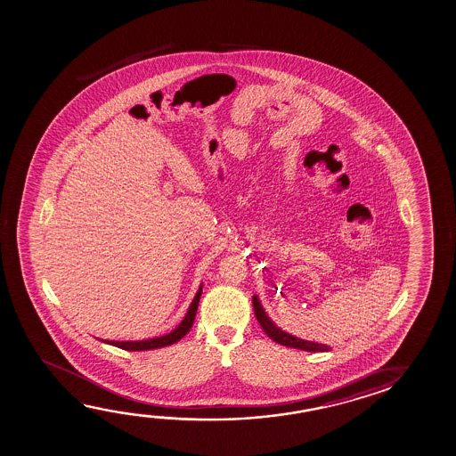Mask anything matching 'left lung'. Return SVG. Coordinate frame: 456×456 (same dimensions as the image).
Listing matches in <instances>:
<instances>
[{
    "instance_id": "obj_1",
    "label": "left lung",
    "mask_w": 456,
    "mask_h": 456,
    "mask_svg": "<svg viewBox=\"0 0 456 456\" xmlns=\"http://www.w3.org/2000/svg\"><path fill=\"white\" fill-rule=\"evenodd\" d=\"M253 306L254 314L259 321L260 327L264 329L266 335L273 339L274 343L281 344V346H286V347H295V349H300V351L306 352H329V346L325 344L314 343V341H306V339H300V338L294 337V335H289L286 331H282L280 327L274 325L273 321L266 315L265 311L260 305L259 298L254 295L253 297Z\"/></svg>"
}]
</instances>
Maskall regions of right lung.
<instances>
[{
  "instance_id": "right-lung-1",
  "label": "right lung",
  "mask_w": 456,
  "mask_h": 456,
  "mask_svg": "<svg viewBox=\"0 0 456 456\" xmlns=\"http://www.w3.org/2000/svg\"><path fill=\"white\" fill-rule=\"evenodd\" d=\"M200 295H202V286L197 290L196 297H194V300L191 303L190 309H188V313L184 315L182 323L174 331H170V333L164 335V337L151 338V339H143V341H105V339H102V343L110 344V346H115V347H119V349H125V351H151V349H159V347H166V346L176 343L192 327L194 319H196L197 306H199Z\"/></svg>"
}]
</instances>
